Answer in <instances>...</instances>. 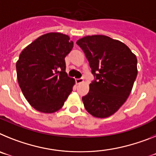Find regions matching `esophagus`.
Wrapping results in <instances>:
<instances>
[{
    "label": "esophagus",
    "instance_id": "1",
    "mask_svg": "<svg viewBox=\"0 0 156 156\" xmlns=\"http://www.w3.org/2000/svg\"><path fill=\"white\" fill-rule=\"evenodd\" d=\"M83 82V78H79V79H76V83L77 84H79V83H81Z\"/></svg>",
    "mask_w": 156,
    "mask_h": 156
}]
</instances>
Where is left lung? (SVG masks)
<instances>
[{
	"label": "left lung",
	"mask_w": 156,
	"mask_h": 156,
	"mask_svg": "<svg viewBox=\"0 0 156 156\" xmlns=\"http://www.w3.org/2000/svg\"><path fill=\"white\" fill-rule=\"evenodd\" d=\"M94 76L82 98L87 111L106 118L119 110L129 97L137 75V57L121 41L104 35L87 36L76 41Z\"/></svg>",
	"instance_id": "8db88e82"
}]
</instances>
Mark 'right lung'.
<instances>
[{
    "label": "right lung",
    "mask_w": 156,
    "mask_h": 156,
    "mask_svg": "<svg viewBox=\"0 0 156 156\" xmlns=\"http://www.w3.org/2000/svg\"><path fill=\"white\" fill-rule=\"evenodd\" d=\"M69 37L48 33L23 49L16 62L19 85L30 105L44 113L62 108L75 80L66 73L65 58L73 48Z\"/></svg>",
    "instance_id": "add662e5"
}]
</instances>
